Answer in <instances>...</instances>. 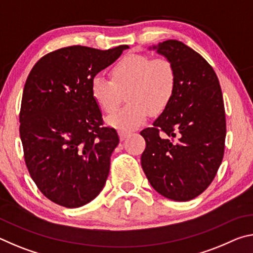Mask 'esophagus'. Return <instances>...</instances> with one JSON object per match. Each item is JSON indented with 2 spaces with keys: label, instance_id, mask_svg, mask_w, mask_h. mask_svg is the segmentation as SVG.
Instances as JSON below:
<instances>
[{
  "label": "esophagus",
  "instance_id": "1",
  "mask_svg": "<svg viewBox=\"0 0 253 253\" xmlns=\"http://www.w3.org/2000/svg\"><path fill=\"white\" fill-rule=\"evenodd\" d=\"M118 134H119V138H121V140H124V139H126L128 136H130L131 132L126 131V130H119Z\"/></svg>",
  "mask_w": 253,
  "mask_h": 253
}]
</instances>
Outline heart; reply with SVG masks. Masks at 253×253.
Instances as JSON below:
<instances>
[{"instance_id":"heart-1","label":"heart","mask_w":253,"mask_h":253,"mask_svg":"<svg viewBox=\"0 0 253 253\" xmlns=\"http://www.w3.org/2000/svg\"><path fill=\"white\" fill-rule=\"evenodd\" d=\"M110 79L97 76L91 80V96L99 108L109 114L117 109L127 91L128 104L107 118L109 125L132 129L146 122L151 111L163 113L170 105L177 88V71L169 58L131 53L110 70Z\"/></svg>"}]
</instances>
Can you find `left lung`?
<instances>
[{
	"label": "left lung",
	"instance_id": "8db88e82",
	"mask_svg": "<svg viewBox=\"0 0 253 253\" xmlns=\"http://www.w3.org/2000/svg\"><path fill=\"white\" fill-rule=\"evenodd\" d=\"M177 71L170 105L140 131L146 142L142 168L158 193L190 201L207 190L224 155L225 110L219 79L202 55L181 41L153 46Z\"/></svg>",
	"mask_w": 253,
	"mask_h": 253
}]
</instances>
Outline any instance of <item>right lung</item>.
<instances>
[{"label":"right lung","mask_w":253,"mask_h":253,"mask_svg":"<svg viewBox=\"0 0 253 253\" xmlns=\"http://www.w3.org/2000/svg\"><path fill=\"white\" fill-rule=\"evenodd\" d=\"M127 48L58 49L43 55L25 81L20 110L25 164L41 193L61 207H83L105 186L119 138L104 126L90 84Z\"/></svg>","instance_id":"right-lung-1"}]
</instances>
